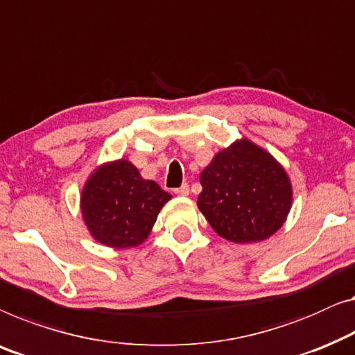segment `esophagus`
<instances>
[{
  "label": "esophagus",
  "instance_id": "34e87169",
  "mask_svg": "<svg viewBox=\"0 0 355 355\" xmlns=\"http://www.w3.org/2000/svg\"><path fill=\"white\" fill-rule=\"evenodd\" d=\"M174 193L181 195V197H186V195H189V186H187V184H182L181 187L174 189Z\"/></svg>",
  "mask_w": 355,
  "mask_h": 355
}]
</instances>
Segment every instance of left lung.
Listing matches in <instances>:
<instances>
[{
	"label": "left lung",
	"mask_w": 355,
	"mask_h": 355,
	"mask_svg": "<svg viewBox=\"0 0 355 355\" xmlns=\"http://www.w3.org/2000/svg\"><path fill=\"white\" fill-rule=\"evenodd\" d=\"M200 184V211L216 234L237 243L270 237L291 207V186L284 168L246 139L219 152L203 169Z\"/></svg>",
	"instance_id": "8db88e82"
}]
</instances>
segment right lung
<instances>
[{
  "mask_svg": "<svg viewBox=\"0 0 355 355\" xmlns=\"http://www.w3.org/2000/svg\"><path fill=\"white\" fill-rule=\"evenodd\" d=\"M169 198L171 195L157 182L142 179L135 165L118 160L89 178L81 195V211L97 241L130 248L147 239Z\"/></svg>",
  "mask_w": 355,
  "mask_h": 355,
  "instance_id": "1",
  "label": "right lung"
}]
</instances>
